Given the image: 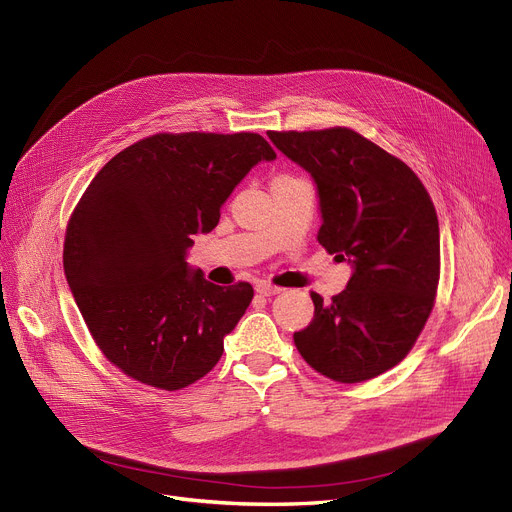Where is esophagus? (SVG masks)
<instances>
[{
    "label": "esophagus",
    "mask_w": 512,
    "mask_h": 512,
    "mask_svg": "<svg viewBox=\"0 0 512 512\" xmlns=\"http://www.w3.org/2000/svg\"><path fill=\"white\" fill-rule=\"evenodd\" d=\"M255 290L261 294V297H274V294H280V292H282V288L272 286V284H267V282H259V284L255 286Z\"/></svg>",
    "instance_id": "esophagus-1"
}]
</instances>
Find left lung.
Segmentation results:
<instances>
[{
    "mask_svg": "<svg viewBox=\"0 0 512 512\" xmlns=\"http://www.w3.org/2000/svg\"><path fill=\"white\" fill-rule=\"evenodd\" d=\"M315 182L319 245L351 265L330 303L294 332L303 359L342 384L375 378L411 351L440 278L438 215L415 172L351 128L270 132Z\"/></svg>",
    "mask_w": 512,
    "mask_h": 512,
    "instance_id": "1",
    "label": "left lung"
}]
</instances>
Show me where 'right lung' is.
Here are the masks:
<instances>
[{
  "mask_svg": "<svg viewBox=\"0 0 512 512\" xmlns=\"http://www.w3.org/2000/svg\"><path fill=\"white\" fill-rule=\"evenodd\" d=\"M276 151L255 132L153 134L120 151L78 201L64 242L74 301L103 355L161 390L201 380L253 286L222 288L186 261L251 168Z\"/></svg>",
  "mask_w": 512,
  "mask_h": 512,
  "instance_id": "obj_1",
  "label": "right lung"
}]
</instances>
